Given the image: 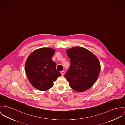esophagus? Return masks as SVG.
Instances as JSON below:
<instances>
[{"instance_id":"obj_1","label":"esophagus","mask_w":125,"mask_h":125,"mask_svg":"<svg viewBox=\"0 0 125 125\" xmlns=\"http://www.w3.org/2000/svg\"><path fill=\"white\" fill-rule=\"evenodd\" d=\"M61 75H62V76H63V75H64V74H65L64 71H62L61 72Z\"/></svg>"}]
</instances>
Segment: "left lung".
<instances>
[{
  "label": "left lung",
  "instance_id": "left-lung-1",
  "mask_svg": "<svg viewBox=\"0 0 125 125\" xmlns=\"http://www.w3.org/2000/svg\"><path fill=\"white\" fill-rule=\"evenodd\" d=\"M70 67L65 77L70 86L77 92L89 89L96 81L100 71L98 58L86 48L75 47L66 50Z\"/></svg>",
  "mask_w": 125,
  "mask_h": 125
}]
</instances>
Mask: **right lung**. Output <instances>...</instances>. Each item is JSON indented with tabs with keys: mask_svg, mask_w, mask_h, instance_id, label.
I'll list each match as a JSON object with an SVG mask.
<instances>
[{
	"mask_svg": "<svg viewBox=\"0 0 125 125\" xmlns=\"http://www.w3.org/2000/svg\"><path fill=\"white\" fill-rule=\"evenodd\" d=\"M55 51L49 48H39L33 51L26 60L25 67L29 81L40 91L51 88L54 82L61 75L52 60Z\"/></svg>",
	"mask_w": 125,
	"mask_h": 125,
	"instance_id": "add662e5",
	"label": "right lung"
}]
</instances>
